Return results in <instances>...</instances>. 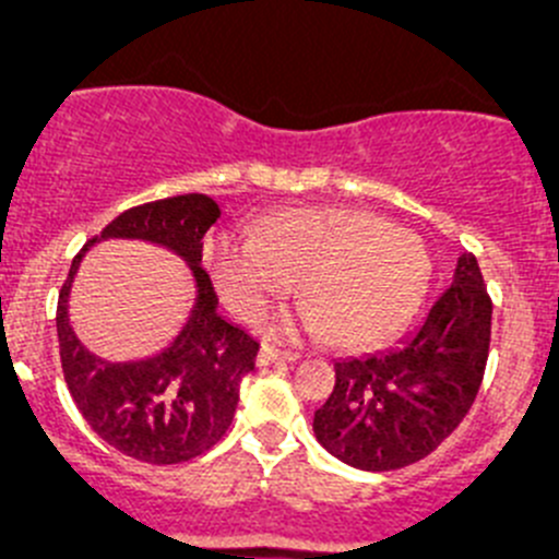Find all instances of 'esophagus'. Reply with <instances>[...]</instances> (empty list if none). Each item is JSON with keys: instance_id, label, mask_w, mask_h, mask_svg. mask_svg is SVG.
Masks as SVG:
<instances>
[{"instance_id": "obj_1", "label": "esophagus", "mask_w": 559, "mask_h": 559, "mask_svg": "<svg viewBox=\"0 0 559 559\" xmlns=\"http://www.w3.org/2000/svg\"><path fill=\"white\" fill-rule=\"evenodd\" d=\"M298 358H301V353L282 350V347H272V345H266L261 353H258V364H261V367H269V364H285V361L293 364L298 361Z\"/></svg>"}]
</instances>
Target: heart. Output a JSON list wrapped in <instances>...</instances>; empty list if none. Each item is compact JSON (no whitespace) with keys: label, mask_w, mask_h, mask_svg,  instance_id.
<instances>
[{"label":"heart","mask_w":559,"mask_h":559,"mask_svg":"<svg viewBox=\"0 0 559 559\" xmlns=\"http://www.w3.org/2000/svg\"><path fill=\"white\" fill-rule=\"evenodd\" d=\"M203 266L219 301L241 320H255L290 296L301 280L309 309L277 320L329 331L342 350H369L394 340L418 312L429 258L411 234L378 214L353 209H293L255 228V239L225 234L209 241Z\"/></svg>","instance_id":"1"}]
</instances>
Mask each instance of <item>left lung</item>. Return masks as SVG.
Instances as JSON below:
<instances>
[{"label": "left lung", "instance_id": "8db88e82", "mask_svg": "<svg viewBox=\"0 0 559 559\" xmlns=\"http://www.w3.org/2000/svg\"><path fill=\"white\" fill-rule=\"evenodd\" d=\"M489 342L491 296L465 252L411 340L334 364V391L314 411V435L336 460L372 473L424 460L473 407Z\"/></svg>", "mask_w": 559, "mask_h": 559}]
</instances>
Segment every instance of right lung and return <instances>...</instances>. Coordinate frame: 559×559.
I'll return each mask as SVG.
<instances>
[{"label":"right lung","instance_id":"add662e5","mask_svg":"<svg viewBox=\"0 0 559 559\" xmlns=\"http://www.w3.org/2000/svg\"><path fill=\"white\" fill-rule=\"evenodd\" d=\"M217 217L212 198L187 192L127 209L86 241L143 238L188 261L199 282L197 307L186 331L157 357L114 365L80 345L67 318V296L83 250L59 293V358L75 407L105 443L146 465H179L217 445L234 421L241 380L255 369L261 350L250 331L217 312V293L201 266L203 236Z\"/></svg>","mask_w":559,"mask_h":559}]
</instances>
